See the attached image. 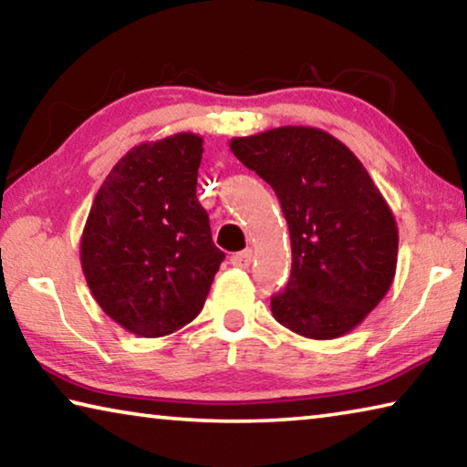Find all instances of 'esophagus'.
<instances>
[{
  "label": "esophagus",
  "instance_id": "esophagus-1",
  "mask_svg": "<svg viewBox=\"0 0 467 467\" xmlns=\"http://www.w3.org/2000/svg\"><path fill=\"white\" fill-rule=\"evenodd\" d=\"M251 262H253V251L251 249H244V251L234 253V255L231 257V264L234 267H249Z\"/></svg>",
  "mask_w": 467,
  "mask_h": 467
}]
</instances>
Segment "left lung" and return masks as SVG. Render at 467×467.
Returning <instances> with one entry per match:
<instances>
[{
    "instance_id": "1",
    "label": "left lung",
    "mask_w": 467,
    "mask_h": 467,
    "mask_svg": "<svg viewBox=\"0 0 467 467\" xmlns=\"http://www.w3.org/2000/svg\"><path fill=\"white\" fill-rule=\"evenodd\" d=\"M275 192L292 272L272 296L274 319L298 336L334 339L360 326L391 288L398 224L350 148L331 133L284 125L228 141Z\"/></svg>"
}]
</instances>
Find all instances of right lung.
<instances>
[{
    "mask_svg": "<svg viewBox=\"0 0 467 467\" xmlns=\"http://www.w3.org/2000/svg\"><path fill=\"white\" fill-rule=\"evenodd\" d=\"M202 146V136L181 131L131 148L86 218V284L100 309L140 337L193 321L224 259L195 195Z\"/></svg>",
    "mask_w": 467,
    "mask_h": 467,
    "instance_id": "right-lung-1",
    "label": "right lung"
}]
</instances>
